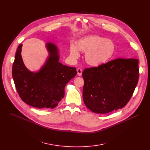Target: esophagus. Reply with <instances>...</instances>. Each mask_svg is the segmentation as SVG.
Masks as SVG:
<instances>
[{
    "label": "esophagus",
    "mask_w": 150,
    "mask_h": 150,
    "mask_svg": "<svg viewBox=\"0 0 150 150\" xmlns=\"http://www.w3.org/2000/svg\"><path fill=\"white\" fill-rule=\"evenodd\" d=\"M82 71L81 68H78L77 69V74L79 76H81L82 75Z\"/></svg>",
    "instance_id": "obj_1"
}]
</instances>
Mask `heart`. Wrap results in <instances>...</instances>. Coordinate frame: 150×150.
<instances>
[{
	"label": "heart",
	"mask_w": 150,
	"mask_h": 150,
	"mask_svg": "<svg viewBox=\"0 0 150 150\" xmlns=\"http://www.w3.org/2000/svg\"><path fill=\"white\" fill-rule=\"evenodd\" d=\"M79 50L86 53L85 61L89 65L98 67L112 59L116 51V45L111 40L98 35H89L79 39L76 42V46L71 45V57L78 59L80 56Z\"/></svg>",
	"instance_id": "1"
}]
</instances>
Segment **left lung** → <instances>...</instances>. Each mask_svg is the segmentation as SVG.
Segmentation results:
<instances>
[{"label": "left lung", "instance_id": "obj_1", "mask_svg": "<svg viewBox=\"0 0 150 150\" xmlns=\"http://www.w3.org/2000/svg\"><path fill=\"white\" fill-rule=\"evenodd\" d=\"M139 74L138 60L135 59L118 58L84 69L85 105L93 112L100 114L123 108L134 92Z\"/></svg>", "mask_w": 150, "mask_h": 150}]
</instances>
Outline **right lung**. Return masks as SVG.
Returning <instances> with one entry per match:
<instances>
[{"label":"right lung","instance_id":"obj_1","mask_svg":"<svg viewBox=\"0 0 150 150\" xmlns=\"http://www.w3.org/2000/svg\"><path fill=\"white\" fill-rule=\"evenodd\" d=\"M22 46L20 44L18 47L12 67V77L19 97L35 108H56L65 96L66 84L76 75V68L60 63L57 47L47 42L46 63L39 71L31 72L21 56Z\"/></svg>","mask_w":150,"mask_h":150}]
</instances>
